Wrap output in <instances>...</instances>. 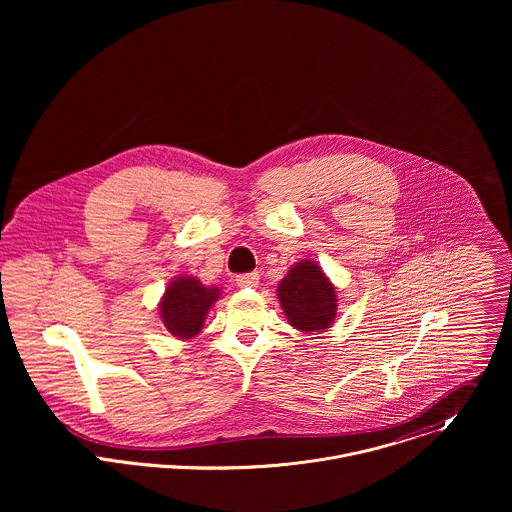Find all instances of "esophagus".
<instances>
[{
    "mask_svg": "<svg viewBox=\"0 0 512 512\" xmlns=\"http://www.w3.org/2000/svg\"><path fill=\"white\" fill-rule=\"evenodd\" d=\"M258 272H250V274H242V276H236V286L238 288H256L258 286Z\"/></svg>",
    "mask_w": 512,
    "mask_h": 512,
    "instance_id": "esophagus-1",
    "label": "esophagus"
}]
</instances>
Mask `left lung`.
<instances>
[{
  "mask_svg": "<svg viewBox=\"0 0 512 512\" xmlns=\"http://www.w3.org/2000/svg\"><path fill=\"white\" fill-rule=\"evenodd\" d=\"M278 299L288 323L301 333L325 331L337 315L335 286L313 260H301L278 284Z\"/></svg>",
  "mask_w": 512,
  "mask_h": 512,
  "instance_id": "obj_1",
  "label": "left lung"
}]
</instances>
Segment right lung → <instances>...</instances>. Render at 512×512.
<instances>
[{
    "instance_id": "obj_1",
    "label": "right lung",
    "mask_w": 512,
    "mask_h": 512,
    "mask_svg": "<svg viewBox=\"0 0 512 512\" xmlns=\"http://www.w3.org/2000/svg\"><path fill=\"white\" fill-rule=\"evenodd\" d=\"M219 297V288H207L193 276H179L159 301L161 321L173 337L193 339L203 329L207 313Z\"/></svg>"
}]
</instances>
